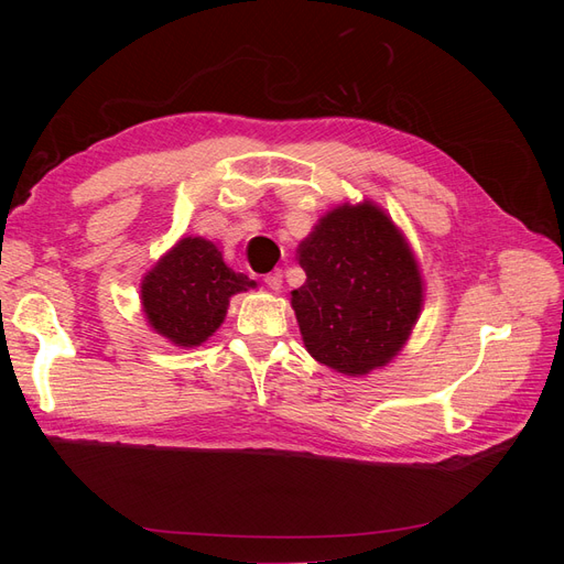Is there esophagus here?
<instances>
[{"label":"esophagus","instance_id":"obj_1","mask_svg":"<svg viewBox=\"0 0 564 564\" xmlns=\"http://www.w3.org/2000/svg\"><path fill=\"white\" fill-rule=\"evenodd\" d=\"M263 282L272 289V292H280L282 289V270H272L263 278Z\"/></svg>","mask_w":564,"mask_h":564}]
</instances>
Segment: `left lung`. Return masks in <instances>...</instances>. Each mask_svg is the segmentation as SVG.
I'll use <instances>...</instances> for the list:
<instances>
[{
	"mask_svg": "<svg viewBox=\"0 0 564 564\" xmlns=\"http://www.w3.org/2000/svg\"><path fill=\"white\" fill-rule=\"evenodd\" d=\"M305 270L292 305L317 362L348 377L390 362L421 313L414 253L373 204L338 207L299 247Z\"/></svg>",
	"mask_w": 564,
	"mask_h": 564,
	"instance_id": "left-lung-1",
	"label": "left lung"
}]
</instances>
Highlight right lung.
<instances>
[{
    "label": "right lung",
    "instance_id": "obj_1",
    "mask_svg": "<svg viewBox=\"0 0 564 564\" xmlns=\"http://www.w3.org/2000/svg\"><path fill=\"white\" fill-rule=\"evenodd\" d=\"M251 286L256 282L228 268L212 242L183 237L145 275L141 301L152 329L193 348L220 327L230 296Z\"/></svg>",
    "mask_w": 564,
    "mask_h": 564
}]
</instances>
